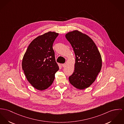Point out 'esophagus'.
Here are the masks:
<instances>
[{
	"mask_svg": "<svg viewBox=\"0 0 124 124\" xmlns=\"http://www.w3.org/2000/svg\"><path fill=\"white\" fill-rule=\"evenodd\" d=\"M62 66L63 67H65L66 66V64H62Z\"/></svg>",
	"mask_w": 124,
	"mask_h": 124,
	"instance_id": "esophagus-1",
	"label": "esophagus"
}]
</instances>
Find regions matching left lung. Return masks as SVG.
Wrapping results in <instances>:
<instances>
[{"label":"left lung","instance_id":"obj_1","mask_svg":"<svg viewBox=\"0 0 124 124\" xmlns=\"http://www.w3.org/2000/svg\"><path fill=\"white\" fill-rule=\"evenodd\" d=\"M66 37L76 56L75 70L69 77V81L76 88L85 89L94 82L101 71V54L95 43L86 34L74 31L66 34Z\"/></svg>","mask_w":124,"mask_h":124}]
</instances>
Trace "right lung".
I'll return each mask as SVG.
<instances>
[{
    "instance_id": "1",
    "label": "right lung",
    "mask_w": 124,
    "mask_h": 124,
    "mask_svg": "<svg viewBox=\"0 0 124 124\" xmlns=\"http://www.w3.org/2000/svg\"><path fill=\"white\" fill-rule=\"evenodd\" d=\"M58 33L49 31L34 39L29 45L22 61V68L29 82L39 90L52 85L59 69L53 44Z\"/></svg>"
}]
</instances>
